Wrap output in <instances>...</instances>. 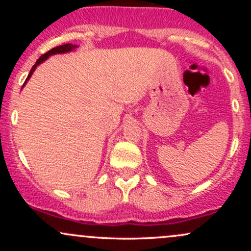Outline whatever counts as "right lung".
<instances>
[{"instance_id":"add662e5","label":"right lung","mask_w":251,"mask_h":251,"mask_svg":"<svg viewBox=\"0 0 251 251\" xmlns=\"http://www.w3.org/2000/svg\"><path fill=\"white\" fill-rule=\"evenodd\" d=\"M76 48H77V46H76V45H72V43H66V45L59 46V47L51 48V50H50V51H47V53L43 54V55L40 56L39 59H37V61H36L35 65H34L33 67H31V70H30V72H29V74H28L27 79H25V81L24 86H22V87H25V83H27L28 80L30 79V76L33 75L34 71L36 70V67H37V66L40 65V63L45 62L46 60H47L48 57L51 56V55H55V54H65V53H70V51H72V50H75Z\"/></svg>"}]
</instances>
